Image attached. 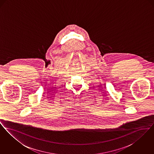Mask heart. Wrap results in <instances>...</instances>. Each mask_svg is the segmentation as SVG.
Segmentation results:
<instances>
[{
	"instance_id": "obj_1",
	"label": "heart",
	"mask_w": 154,
	"mask_h": 154,
	"mask_svg": "<svg viewBox=\"0 0 154 154\" xmlns=\"http://www.w3.org/2000/svg\"><path fill=\"white\" fill-rule=\"evenodd\" d=\"M2 109V111L1 110ZM6 114V111H3V109H2H2H1V106H0V114Z\"/></svg>"
}]
</instances>
